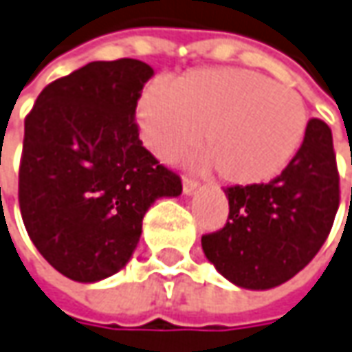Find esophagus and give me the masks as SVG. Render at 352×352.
I'll return each mask as SVG.
<instances>
[{
  "instance_id": "obj_1",
  "label": "esophagus",
  "mask_w": 352,
  "mask_h": 352,
  "mask_svg": "<svg viewBox=\"0 0 352 352\" xmlns=\"http://www.w3.org/2000/svg\"><path fill=\"white\" fill-rule=\"evenodd\" d=\"M196 186H198V181H196V179H190V177H185V179H183V190H185V195L195 192Z\"/></svg>"
}]
</instances>
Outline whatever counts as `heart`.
<instances>
[{
  "instance_id": "b5f03b06",
  "label": "heart",
  "mask_w": 352,
  "mask_h": 352,
  "mask_svg": "<svg viewBox=\"0 0 352 352\" xmlns=\"http://www.w3.org/2000/svg\"><path fill=\"white\" fill-rule=\"evenodd\" d=\"M138 119L146 144L175 160L198 142L200 164L216 166L231 185H258L279 175L295 157L308 125L307 104L293 86L250 69H192L167 88L150 86Z\"/></svg>"
}]
</instances>
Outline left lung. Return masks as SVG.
<instances>
[{
  "instance_id": "1",
  "label": "left lung",
  "mask_w": 352,
  "mask_h": 352,
  "mask_svg": "<svg viewBox=\"0 0 352 352\" xmlns=\"http://www.w3.org/2000/svg\"><path fill=\"white\" fill-rule=\"evenodd\" d=\"M229 216L202 235L216 270L245 289H272L307 266L326 243L339 208L331 129L310 119L295 157L270 183L227 186Z\"/></svg>"
}]
</instances>
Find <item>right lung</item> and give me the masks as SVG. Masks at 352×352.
I'll list each match as a JSON object with an SVG mask.
<instances>
[{
    "label": "right lung",
    "mask_w": 352,
    "mask_h": 352,
    "mask_svg": "<svg viewBox=\"0 0 352 352\" xmlns=\"http://www.w3.org/2000/svg\"><path fill=\"white\" fill-rule=\"evenodd\" d=\"M152 75L138 59L92 61L45 86L25 119L21 216L38 252L73 281L119 272L146 210L183 190L138 138L136 104Z\"/></svg>",
    "instance_id": "add662e5"
}]
</instances>
